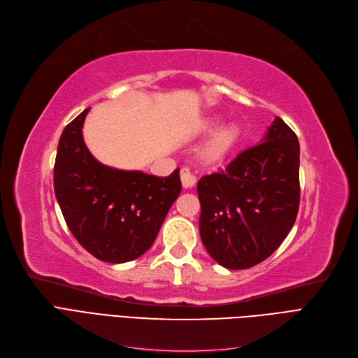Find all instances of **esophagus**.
<instances>
[{
	"mask_svg": "<svg viewBox=\"0 0 358 358\" xmlns=\"http://www.w3.org/2000/svg\"><path fill=\"white\" fill-rule=\"evenodd\" d=\"M180 180H182L183 188H192L196 182V178L189 167H183L180 170Z\"/></svg>",
	"mask_w": 358,
	"mask_h": 358,
	"instance_id": "1",
	"label": "esophagus"
}]
</instances>
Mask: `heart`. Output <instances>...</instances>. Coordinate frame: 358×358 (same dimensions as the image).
<instances>
[{
	"label": "heart",
	"instance_id": "1",
	"mask_svg": "<svg viewBox=\"0 0 358 358\" xmlns=\"http://www.w3.org/2000/svg\"><path fill=\"white\" fill-rule=\"evenodd\" d=\"M216 127V121H210L206 124V130L212 131ZM238 138V130L234 126H224L217 129L213 136L210 138L204 146V158L208 162H219V159L224 158L237 142Z\"/></svg>",
	"mask_w": 358,
	"mask_h": 358
}]
</instances>
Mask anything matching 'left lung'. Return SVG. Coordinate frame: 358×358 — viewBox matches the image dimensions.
Masks as SVG:
<instances>
[{
	"label": "left lung",
	"instance_id": "left-lung-1",
	"mask_svg": "<svg viewBox=\"0 0 358 358\" xmlns=\"http://www.w3.org/2000/svg\"><path fill=\"white\" fill-rule=\"evenodd\" d=\"M200 236L215 261L245 269L273 255L299 208V142L275 117L264 139L196 183Z\"/></svg>",
	"mask_w": 358,
	"mask_h": 358
}]
</instances>
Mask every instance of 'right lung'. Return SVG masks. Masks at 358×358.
Here are the masks:
<instances>
[{
  "instance_id": "right-lung-1",
  "label": "right lung",
  "mask_w": 358,
  "mask_h": 358,
  "mask_svg": "<svg viewBox=\"0 0 358 358\" xmlns=\"http://www.w3.org/2000/svg\"><path fill=\"white\" fill-rule=\"evenodd\" d=\"M89 109L71 121L59 139L55 194L72 236L109 264L142 256L158 236L180 194L179 169L167 178L103 166L83 139Z\"/></svg>"
}]
</instances>
